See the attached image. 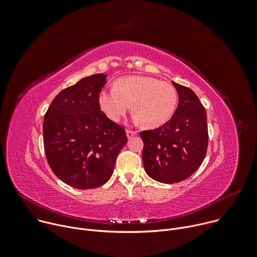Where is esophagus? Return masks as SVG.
Returning <instances> with one entry per match:
<instances>
[{
	"label": "esophagus",
	"mask_w": 257,
	"mask_h": 257,
	"mask_svg": "<svg viewBox=\"0 0 257 257\" xmlns=\"http://www.w3.org/2000/svg\"><path fill=\"white\" fill-rule=\"evenodd\" d=\"M126 134H127V137H128V138H131L132 136L136 135V134H137V132H136V131H133V130H129V129H127V130H126Z\"/></svg>",
	"instance_id": "34e87169"
}]
</instances>
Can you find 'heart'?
<instances>
[{"instance_id":"obj_1","label":"heart","mask_w":257,"mask_h":257,"mask_svg":"<svg viewBox=\"0 0 257 257\" xmlns=\"http://www.w3.org/2000/svg\"><path fill=\"white\" fill-rule=\"evenodd\" d=\"M177 103L178 93L173 85L149 76L121 77L113 89H102L98 94L99 108L109 120L119 122L132 104L134 120L150 129L166 124Z\"/></svg>"}]
</instances>
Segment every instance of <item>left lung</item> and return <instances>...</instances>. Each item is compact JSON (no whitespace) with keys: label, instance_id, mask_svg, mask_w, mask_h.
Masks as SVG:
<instances>
[{"label":"left lung","instance_id":"obj_1","mask_svg":"<svg viewBox=\"0 0 257 257\" xmlns=\"http://www.w3.org/2000/svg\"><path fill=\"white\" fill-rule=\"evenodd\" d=\"M178 95L176 111L166 124L140 132L144 170L154 180L173 184L189 178L202 164L208 143L205 108L194 91L172 82Z\"/></svg>","mask_w":257,"mask_h":257}]
</instances>
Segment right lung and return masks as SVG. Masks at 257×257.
Returning <instances> with one entry per match:
<instances>
[{
	"instance_id": "right-lung-1",
	"label": "right lung",
	"mask_w": 257,
	"mask_h": 257,
	"mask_svg": "<svg viewBox=\"0 0 257 257\" xmlns=\"http://www.w3.org/2000/svg\"><path fill=\"white\" fill-rule=\"evenodd\" d=\"M105 83V74H94L63 89L44 118L47 161L60 180L77 189L106 183L127 142L124 127L99 108L98 94Z\"/></svg>"
}]
</instances>
